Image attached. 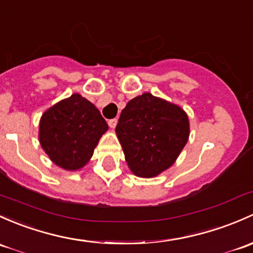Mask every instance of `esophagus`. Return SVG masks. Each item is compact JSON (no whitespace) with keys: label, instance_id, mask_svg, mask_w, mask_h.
<instances>
[{"label":"esophagus","instance_id":"esophagus-1","mask_svg":"<svg viewBox=\"0 0 253 253\" xmlns=\"http://www.w3.org/2000/svg\"><path fill=\"white\" fill-rule=\"evenodd\" d=\"M108 124H109V126L111 127V128H115L116 124H118V119H111V120H109Z\"/></svg>","mask_w":253,"mask_h":253}]
</instances>
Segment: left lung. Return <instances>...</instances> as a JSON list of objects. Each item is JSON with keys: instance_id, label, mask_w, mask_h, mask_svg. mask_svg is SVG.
Segmentation results:
<instances>
[{"instance_id": "left-lung-1", "label": "left lung", "mask_w": 253, "mask_h": 253, "mask_svg": "<svg viewBox=\"0 0 253 253\" xmlns=\"http://www.w3.org/2000/svg\"><path fill=\"white\" fill-rule=\"evenodd\" d=\"M116 134L132 172L154 177L169 169L187 144L189 120L179 106L144 93L121 111Z\"/></svg>"}]
</instances>
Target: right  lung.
<instances>
[{"label": "right lung", "mask_w": 253, "mask_h": 253, "mask_svg": "<svg viewBox=\"0 0 253 253\" xmlns=\"http://www.w3.org/2000/svg\"><path fill=\"white\" fill-rule=\"evenodd\" d=\"M108 124L86 98L73 94L42 115L40 143L49 159L65 169H79L92 158Z\"/></svg>", "instance_id": "add662e5"}]
</instances>
